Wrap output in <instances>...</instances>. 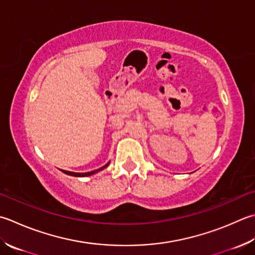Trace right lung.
Wrapping results in <instances>:
<instances>
[{"label": "right lung", "mask_w": 255, "mask_h": 255, "mask_svg": "<svg viewBox=\"0 0 255 255\" xmlns=\"http://www.w3.org/2000/svg\"><path fill=\"white\" fill-rule=\"evenodd\" d=\"M108 166V163L107 164H105L104 167H102V168H99V169H97V170H94V171H91V172H84V173H78V172H71V171H66V170H62L64 173H66V174H68V176H73V177H87V176H92V174H94V173H96V172H98V171H101V170H103L104 168H106Z\"/></svg>", "instance_id": "add662e5"}]
</instances>
